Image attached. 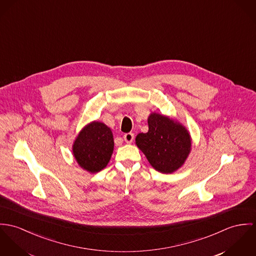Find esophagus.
Wrapping results in <instances>:
<instances>
[{
  "instance_id": "esophagus-1",
  "label": "esophagus",
  "mask_w": 256,
  "mask_h": 256,
  "mask_svg": "<svg viewBox=\"0 0 256 256\" xmlns=\"http://www.w3.org/2000/svg\"><path fill=\"white\" fill-rule=\"evenodd\" d=\"M124 140L126 143H132L134 140V134L132 132H128L124 136Z\"/></svg>"
}]
</instances>
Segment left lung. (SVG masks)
I'll list each match as a JSON object with an SVG mask.
<instances>
[{
    "label": "left lung",
    "instance_id": "1",
    "mask_svg": "<svg viewBox=\"0 0 256 256\" xmlns=\"http://www.w3.org/2000/svg\"><path fill=\"white\" fill-rule=\"evenodd\" d=\"M148 128L146 134H138L136 143L150 165L163 174L180 169L192 149L188 130L176 120L157 113L148 116Z\"/></svg>",
    "mask_w": 256,
    "mask_h": 256
}]
</instances>
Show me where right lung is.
<instances>
[{
	"label": "right lung",
	"mask_w": 256,
	"mask_h": 256,
	"mask_svg": "<svg viewBox=\"0 0 256 256\" xmlns=\"http://www.w3.org/2000/svg\"><path fill=\"white\" fill-rule=\"evenodd\" d=\"M113 150L112 130L100 122H92L86 126L72 145V153L78 165L92 174L103 170L108 165Z\"/></svg>",
	"instance_id": "right-lung-1"
}]
</instances>
